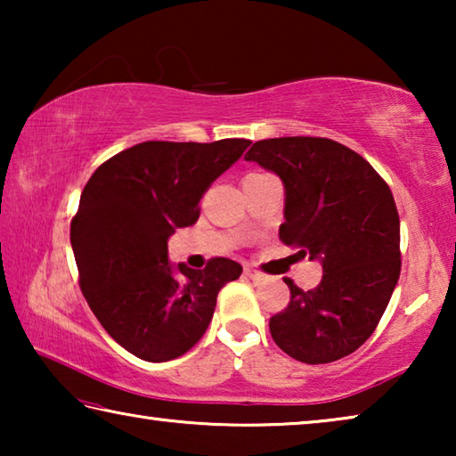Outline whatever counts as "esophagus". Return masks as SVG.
<instances>
[{
	"label": "esophagus",
	"mask_w": 456,
	"mask_h": 456,
	"mask_svg": "<svg viewBox=\"0 0 456 456\" xmlns=\"http://www.w3.org/2000/svg\"><path fill=\"white\" fill-rule=\"evenodd\" d=\"M243 275H245V277H249V280H253V281H261V280H265V275H264V273H259V272H256V269H251V267H245V269H243Z\"/></svg>",
	"instance_id": "1"
}]
</instances>
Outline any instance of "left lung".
I'll list each match as a JSON object with an SVG mask.
<instances>
[{
	"label": "left lung",
	"instance_id": "left-lung-1",
	"mask_svg": "<svg viewBox=\"0 0 456 456\" xmlns=\"http://www.w3.org/2000/svg\"><path fill=\"white\" fill-rule=\"evenodd\" d=\"M285 187L281 241L320 259L318 288L285 277L291 299L269 320L280 348L305 364H328L372 336L400 277V219L386 181L348 146L322 136L257 141L245 154Z\"/></svg>",
	"mask_w": 456,
	"mask_h": 456
}]
</instances>
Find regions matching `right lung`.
Here are the masks:
<instances>
[{
	"mask_svg": "<svg viewBox=\"0 0 456 456\" xmlns=\"http://www.w3.org/2000/svg\"><path fill=\"white\" fill-rule=\"evenodd\" d=\"M249 144L146 141L108 159L84 187L70 225L80 289L108 336L136 358L167 362L189 352L223 285L241 275L227 257L175 272L167 239L197 223L200 197Z\"/></svg>",
	"mask_w": 456,
	"mask_h": 456,
	"instance_id": "obj_1",
	"label": "right lung"
}]
</instances>
